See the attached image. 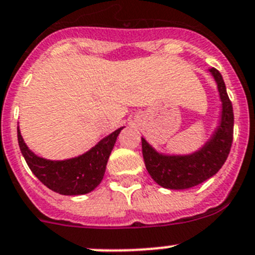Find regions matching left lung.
<instances>
[{
    "label": "left lung",
    "mask_w": 255,
    "mask_h": 255,
    "mask_svg": "<svg viewBox=\"0 0 255 255\" xmlns=\"http://www.w3.org/2000/svg\"><path fill=\"white\" fill-rule=\"evenodd\" d=\"M218 83L220 99L223 101L221 123L214 136L201 150L191 155L167 156L156 153L141 137V149L146 170L151 178L164 188L186 190L202 183L216 174L225 163L234 134V112L226 92L223 76L216 68H210Z\"/></svg>",
    "instance_id": "1"
}]
</instances>
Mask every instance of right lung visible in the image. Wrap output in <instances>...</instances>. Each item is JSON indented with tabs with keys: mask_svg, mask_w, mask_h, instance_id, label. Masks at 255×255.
I'll use <instances>...</instances> for the list:
<instances>
[{
	"mask_svg": "<svg viewBox=\"0 0 255 255\" xmlns=\"http://www.w3.org/2000/svg\"><path fill=\"white\" fill-rule=\"evenodd\" d=\"M123 128L102 139L90 151L67 160H46L36 156L24 143L17 128L20 150L39 181L49 190L60 195L77 196L91 192L101 183L107 160Z\"/></svg>",
	"mask_w": 255,
	"mask_h": 255,
	"instance_id": "obj_1",
	"label": "right lung"
}]
</instances>
